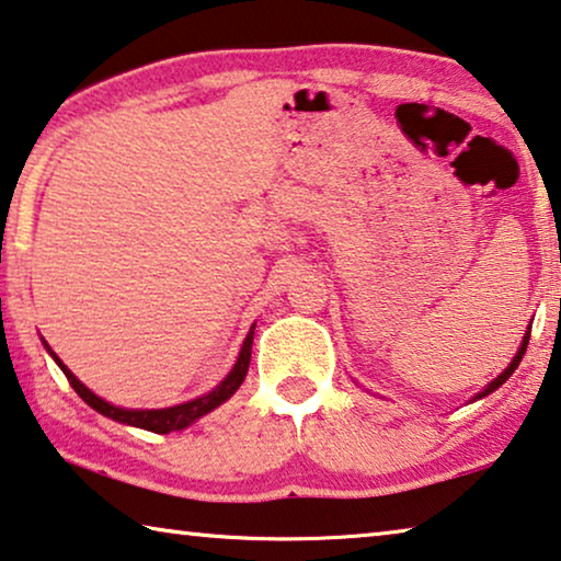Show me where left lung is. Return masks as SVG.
Instances as JSON below:
<instances>
[{
  "instance_id": "left-lung-1",
  "label": "left lung",
  "mask_w": 561,
  "mask_h": 561,
  "mask_svg": "<svg viewBox=\"0 0 561 561\" xmlns=\"http://www.w3.org/2000/svg\"><path fill=\"white\" fill-rule=\"evenodd\" d=\"M529 334H531V324H529V328H526V332H524V340H522V345H519V350H516L514 360H512V363H508V365L504 367V373H501V375H496V378H494V380H491L486 388H483L481 392H476V396L471 398V403H473V400H481V398H486V396H491V392H494V390H499L501 386H504V382H506L508 378H512V373L516 370V367H519V363H522V357H524V353H526V345H529Z\"/></svg>"
}]
</instances>
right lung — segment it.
<instances>
[{"mask_svg": "<svg viewBox=\"0 0 561 561\" xmlns=\"http://www.w3.org/2000/svg\"><path fill=\"white\" fill-rule=\"evenodd\" d=\"M252 342H254V324L244 337V345H241L237 363H233L227 378H224L214 390H208L206 396L186 400V403H179V405H171V408H150V411H138V408H118V405L107 403V400L95 396L93 390L85 388L78 378H75L70 367H67L60 360V357L53 353V347H49L45 340H42V345H45L47 353L53 355V360L65 373V378L70 380V386L75 388V392H78V396L85 400V403L93 408V411H98L100 415H105V417H111V421H118L123 425H133V428H144V431H150V433H171V431L188 428V425L196 423L198 417H204L206 413H211L219 405L227 403L233 392L239 390V386L247 378L249 360H252Z\"/></svg>", "mask_w": 561, "mask_h": 561, "instance_id": "right-lung-1", "label": "right lung"}]
</instances>
